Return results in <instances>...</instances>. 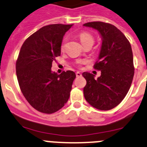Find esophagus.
<instances>
[{
    "label": "esophagus",
    "instance_id": "obj_1",
    "mask_svg": "<svg viewBox=\"0 0 147 147\" xmlns=\"http://www.w3.org/2000/svg\"><path fill=\"white\" fill-rule=\"evenodd\" d=\"M82 75V74L80 73V72H76V76L77 77H80Z\"/></svg>",
    "mask_w": 147,
    "mask_h": 147
}]
</instances>
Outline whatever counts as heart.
<instances>
[{"instance_id":"1","label":"heart","mask_w":147,"mask_h":147,"mask_svg":"<svg viewBox=\"0 0 147 147\" xmlns=\"http://www.w3.org/2000/svg\"><path fill=\"white\" fill-rule=\"evenodd\" d=\"M78 37L80 39V42H81V44L83 45V46L86 45L87 44H92L93 45L94 42V39L93 36L91 34L88 32H86V31H83V32L80 33L78 35ZM66 40L67 39H64L63 40L61 43V49L63 50L64 47V44H65ZM87 60L86 59H81V60H78L77 61V64H85L86 63Z\"/></svg>"}]
</instances>
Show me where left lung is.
<instances>
[{
    "label": "left lung",
    "instance_id": "left-lung-1",
    "mask_svg": "<svg viewBox=\"0 0 147 147\" xmlns=\"http://www.w3.org/2000/svg\"><path fill=\"white\" fill-rule=\"evenodd\" d=\"M98 31L102 45L94 68L101 75L85 72L86 80L83 94L90 105L101 111H108L119 104L129 91L133 76V55L131 45L123 33L116 26L102 22H91L83 25Z\"/></svg>",
    "mask_w": 147,
    "mask_h": 147
}]
</instances>
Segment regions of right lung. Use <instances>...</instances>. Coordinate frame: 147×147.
I'll return each instance as SVG.
<instances>
[{
  "label": "right lung",
  "instance_id": "right-lung-1",
  "mask_svg": "<svg viewBox=\"0 0 147 147\" xmlns=\"http://www.w3.org/2000/svg\"><path fill=\"white\" fill-rule=\"evenodd\" d=\"M72 25L44 26L30 36L22 45L16 62V73L21 92L29 104L38 111L53 113L68 101L73 71L60 75L51 70L52 63L61 55L65 33Z\"/></svg>",
  "mask_w": 147,
  "mask_h": 147
}]
</instances>
